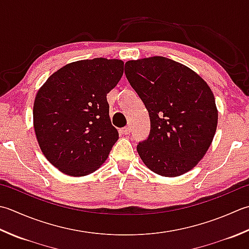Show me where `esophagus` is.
I'll return each mask as SVG.
<instances>
[{"label": "esophagus", "instance_id": "34e87169", "mask_svg": "<svg viewBox=\"0 0 249 249\" xmlns=\"http://www.w3.org/2000/svg\"><path fill=\"white\" fill-rule=\"evenodd\" d=\"M124 135H129L130 134V126H125V127L122 129Z\"/></svg>", "mask_w": 249, "mask_h": 249}]
</instances>
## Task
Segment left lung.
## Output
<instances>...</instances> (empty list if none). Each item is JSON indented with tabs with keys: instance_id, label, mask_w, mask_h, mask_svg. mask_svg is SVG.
I'll return each instance as SVG.
<instances>
[{
	"instance_id": "left-lung-1",
	"label": "left lung",
	"mask_w": 249,
	"mask_h": 249,
	"mask_svg": "<svg viewBox=\"0 0 249 249\" xmlns=\"http://www.w3.org/2000/svg\"><path fill=\"white\" fill-rule=\"evenodd\" d=\"M125 74L147 108L151 129L137 151L153 173L177 177L203 159L218 111L207 83L188 67L154 56L125 63Z\"/></svg>"
}]
</instances>
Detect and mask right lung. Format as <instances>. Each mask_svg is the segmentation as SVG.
I'll return each instance as SVG.
<instances>
[{"label":"right lung","instance_id":"obj_1","mask_svg":"<svg viewBox=\"0 0 249 249\" xmlns=\"http://www.w3.org/2000/svg\"><path fill=\"white\" fill-rule=\"evenodd\" d=\"M124 62L94 58L71 62L48 77L33 106L38 145L50 163L73 177L94 173L119 139L107 94L118 85Z\"/></svg>","mask_w":249,"mask_h":249}]
</instances>
